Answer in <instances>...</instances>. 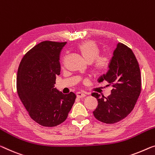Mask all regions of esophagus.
I'll use <instances>...</instances> for the list:
<instances>
[{"mask_svg":"<svg viewBox=\"0 0 155 155\" xmlns=\"http://www.w3.org/2000/svg\"><path fill=\"white\" fill-rule=\"evenodd\" d=\"M76 95H77V97H79V98H82V97H84L86 96V94L82 92H78Z\"/></svg>","mask_w":155,"mask_h":155,"instance_id":"obj_1","label":"esophagus"}]
</instances>
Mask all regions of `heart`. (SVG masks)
Returning a JSON list of instances; mask_svg holds the SVG:
<instances>
[{"label": "heart", "instance_id": "heart-1", "mask_svg": "<svg viewBox=\"0 0 155 155\" xmlns=\"http://www.w3.org/2000/svg\"><path fill=\"white\" fill-rule=\"evenodd\" d=\"M77 51L88 63L93 62V70L97 74L105 73L109 69L111 59L108 54H100V48L96 43L87 41L81 43Z\"/></svg>", "mask_w": 155, "mask_h": 155}]
</instances>
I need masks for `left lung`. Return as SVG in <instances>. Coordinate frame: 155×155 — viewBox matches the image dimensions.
<instances>
[{
    "label": "left lung",
    "mask_w": 155,
    "mask_h": 155,
    "mask_svg": "<svg viewBox=\"0 0 155 155\" xmlns=\"http://www.w3.org/2000/svg\"><path fill=\"white\" fill-rule=\"evenodd\" d=\"M109 69L99 82L106 80L113 87L108 97L93 93L98 102L94 116L107 124H114L127 117L133 110L141 91V76L137 59L129 47L118 43L114 50Z\"/></svg>",
    "instance_id": "obj_1"
}]
</instances>
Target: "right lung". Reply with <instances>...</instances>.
<instances>
[{
	"instance_id": "right-lung-1",
	"label": "right lung",
	"mask_w": 155,
	"mask_h": 155,
	"mask_svg": "<svg viewBox=\"0 0 155 155\" xmlns=\"http://www.w3.org/2000/svg\"><path fill=\"white\" fill-rule=\"evenodd\" d=\"M66 42L45 41L26 53L19 64L16 89L30 118L44 127H54L67 118L74 104L73 92L54 88L60 74L59 56Z\"/></svg>"
}]
</instances>
